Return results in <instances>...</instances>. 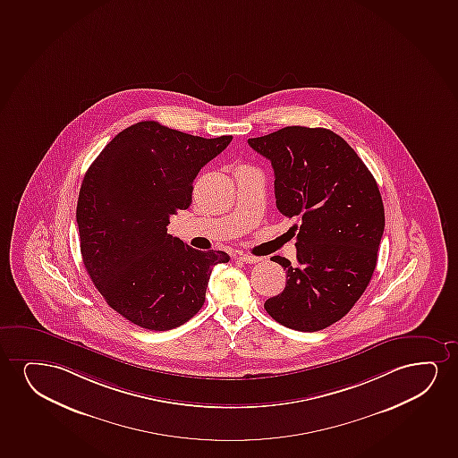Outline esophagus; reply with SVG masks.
<instances>
[{"mask_svg": "<svg viewBox=\"0 0 458 458\" xmlns=\"http://www.w3.org/2000/svg\"><path fill=\"white\" fill-rule=\"evenodd\" d=\"M238 259L239 261L245 262V264H256V262L261 261V258L251 255H239Z\"/></svg>", "mask_w": 458, "mask_h": 458, "instance_id": "obj_1", "label": "esophagus"}]
</instances>
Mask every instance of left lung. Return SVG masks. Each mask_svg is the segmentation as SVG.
Here are the masks:
<instances>
[{"mask_svg": "<svg viewBox=\"0 0 458 458\" xmlns=\"http://www.w3.org/2000/svg\"><path fill=\"white\" fill-rule=\"evenodd\" d=\"M249 144L272 163L279 213L300 220L297 264L272 258L287 283L264 308L283 327L320 331L350 312L373 276L386 226L379 188L333 131L291 125Z\"/></svg>", "mask_w": 458, "mask_h": 458, "instance_id": "left-lung-1", "label": "left lung"}]
</instances>
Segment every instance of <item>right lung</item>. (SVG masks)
Here are the masks:
<instances>
[{"mask_svg":"<svg viewBox=\"0 0 458 458\" xmlns=\"http://www.w3.org/2000/svg\"><path fill=\"white\" fill-rule=\"evenodd\" d=\"M232 135L202 138L157 121L127 127L104 148L79 191L81 253L108 306L150 331L183 325L205 303L225 251L192 249L167 233L192 202V182Z\"/></svg>","mask_w":458,"mask_h":458,"instance_id":"add662e5","label":"right lung"}]
</instances>
